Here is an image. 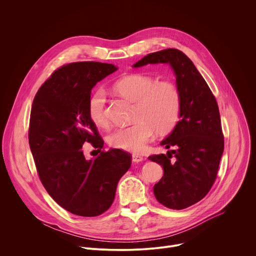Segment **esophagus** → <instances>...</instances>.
<instances>
[{"label": "esophagus", "instance_id": "1", "mask_svg": "<svg viewBox=\"0 0 256 256\" xmlns=\"http://www.w3.org/2000/svg\"><path fill=\"white\" fill-rule=\"evenodd\" d=\"M144 160V158L142 156H138V155H132V162L134 163H140Z\"/></svg>", "mask_w": 256, "mask_h": 256}]
</instances>
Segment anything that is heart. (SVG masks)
<instances>
[{
  "mask_svg": "<svg viewBox=\"0 0 256 256\" xmlns=\"http://www.w3.org/2000/svg\"><path fill=\"white\" fill-rule=\"evenodd\" d=\"M114 88L126 99L136 102L132 116L136 122L116 128L108 136V142L114 148L140 153L152 140L154 130L165 134L176 124L180 112V93L174 83L157 82L149 76L132 74L116 81ZM105 103L106 93L103 89L96 90L89 99V116L99 126L107 124Z\"/></svg>",
  "mask_w": 256,
  "mask_h": 256,
  "instance_id": "obj_1",
  "label": "heart"
}]
</instances>
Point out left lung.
<instances>
[{
  "mask_svg": "<svg viewBox=\"0 0 256 256\" xmlns=\"http://www.w3.org/2000/svg\"><path fill=\"white\" fill-rule=\"evenodd\" d=\"M149 64H168L180 93V120L160 142L166 149L174 147L175 150L168 151L167 156L149 157L164 170L154 186V194L166 208L184 210L202 200L216 177L224 151L220 112L206 82L184 52L175 48L152 52L132 68Z\"/></svg>",
  "mask_w": 256,
  "mask_h": 256,
  "instance_id": "8db88e82",
  "label": "left lung"
}]
</instances>
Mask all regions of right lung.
Instances as JSON below:
<instances>
[{
    "label": "right lung",
    "instance_id": "right-lung-1",
    "mask_svg": "<svg viewBox=\"0 0 256 256\" xmlns=\"http://www.w3.org/2000/svg\"><path fill=\"white\" fill-rule=\"evenodd\" d=\"M118 66L97 62L62 66L36 93L30 114L29 146L48 194L68 212L95 216L114 202L130 156L120 149L101 151L103 140L88 112L92 88ZM100 155L87 160L82 144Z\"/></svg>",
    "mask_w": 256,
    "mask_h": 256
}]
</instances>
